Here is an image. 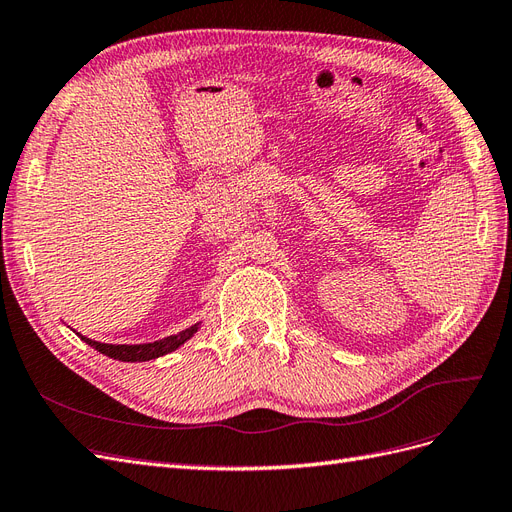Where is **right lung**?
I'll list each match as a JSON object with an SVG mask.
<instances>
[{"mask_svg": "<svg viewBox=\"0 0 512 512\" xmlns=\"http://www.w3.org/2000/svg\"><path fill=\"white\" fill-rule=\"evenodd\" d=\"M196 329L198 327L194 324V327L185 329L181 333H175V335L162 337V339H158V342L134 344V346H128V344H100V342H91V339H87V337H81V339H83V342H87L91 348H96L98 352L111 356V359L136 363V361L158 359V356H162V354H168V352L177 350L181 344L188 342V339L196 333Z\"/></svg>", "mask_w": 512, "mask_h": 512, "instance_id": "obj_1", "label": "right lung"}]
</instances>
